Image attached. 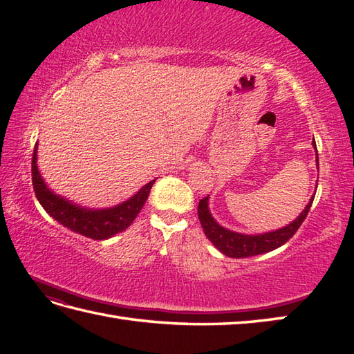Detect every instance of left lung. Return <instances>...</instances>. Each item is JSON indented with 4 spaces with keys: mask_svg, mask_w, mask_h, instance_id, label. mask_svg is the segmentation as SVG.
<instances>
[{
    "mask_svg": "<svg viewBox=\"0 0 354 354\" xmlns=\"http://www.w3.org/2000/svg\"><path fill=\"white\" fill-rule=\"evenodd\" d=\"M312 146L315 149V155H317L318 165V150L315 138L312 141ZM313 198L315 196H312L310 201L307 202V205L304 207L303 212L299 213L297 219H293L290 223L286 225V227L268 232H259V234H245V232H237L222 227V225L214 219L212 212H209V194L207 198L201 199L198 205V216L207 239L217 248V250L231 259H245L252 257V255L270 252L288 242V240L298 231V228L301 227V223L304 222L306 216L312 207Z\"/></svg>",
    "mask_w": 354,
    "mask_h": 354,
    "instance_id": "obj_1",
    "label": "left lung"
}]
</instances>
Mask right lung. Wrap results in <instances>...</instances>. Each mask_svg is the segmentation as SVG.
Masks as SVG:
<instances>
[{
	"instance_id": "add662e5",
	"label": "right lung",
	"mask_w": 354,
	"mask_h": 354,
	"mask_svg": "<svg viewBox=\"0 0 354 354\" xmlns=\"http://www.w3.org/2000/svg\"><path fill=\"white\" fill-rule=\"evenodd\" d=\"M32 179L37 201L53 219L73 232L94 240L111 239L129 227L141 212L142 205L146 204L150 189L156 181V179L149 181L131 198L120 202L117 205L106 208H89L79 205L76 202L53 192L47 183L44 181L39 167H37V142L32 160Z\"/></svg>"
}]
</instances>
